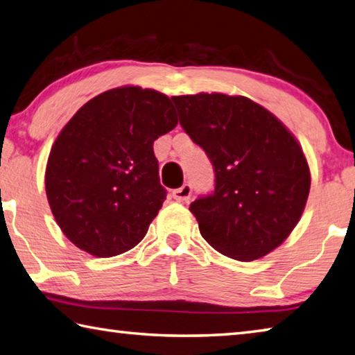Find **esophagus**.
Instances as JSON below:
<instances>
[{"label":"esophagus","instance_id":"1","mask_svg":"<svg viewBox=\"0 0 355 355\" xmlns=\"http://www.w3.org/2000/svg\"><path fill=\"white\" fill-rule=\"evenodd\" d=\"M192 194V188L189 183H184L183 186H180L178 189L172 192V197L177 200V202H188Z\"/></svg>","mask_w":355,"mask_h":355}]
</instances>
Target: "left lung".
Listing matches in <instances>:
<instances>
[{
	"mask_svg": "<svg viewBox=\"0 0 355 355\" xmlns=\"http://www.w3.org/2000/svg\"><path fill=\"white\" fill-rule=\"evenodd\" d=\"M180 124L206 152L216 188L191 203L200 234L236 261L278 248L300 222L311 171L293 133L245 96H173Z\"/></svg>",
	"mask_w": 355,
	"mask_h": 355,
	"instance_id": "8db88e82",
	"label": "left lung"
}]
</instances>
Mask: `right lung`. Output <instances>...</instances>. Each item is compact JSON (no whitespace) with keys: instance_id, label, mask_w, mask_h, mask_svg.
Listing matches in <instances>:
<instances>
[{"instance_id":"1","label":"right lung","mask_w":355,"mask_h":355,"mask_svg":"<svg viewBox=\"0 0 355 355\" xmlns=\"http://www.w3.org/2000/svg\"><path fill=\"white\" fill-rule=\"evenodd\" d=\"M178 124L166 94L133 85L88 101L51 149L44 188L57 225L96 257L144 239L166 200L153 141Z\"/></svg>"}]
</instances>
